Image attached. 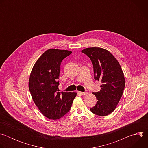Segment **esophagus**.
<instances>
[{
	"mask_svg": "<svg viewBox=\"0 0 148 148\" xmlns=\"http://www.w3.org/2000/svg\"><path fill=\"white\" fill-rule=\"evenodd\" d=\"M78 92L79 94L82 95H86V94H87V92H81V91H78Z\"/></svg>",
	"mask_w": 148,
	"mask_h": 148,
	"instance_id": "1",
	"label": "esophagus"
}]
</instances>
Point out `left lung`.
Instances as JSON below:
<instances>
[{
  "instance_id": "obj_1",
  "label": "left lung",
  "mask_w": 148,
  "mask_h": 148,
  "mask_svg": "<svg viewBox=\"0 0 148 148\" xmlns=\"http://www.w3.org/2000/svg\"><path fill=\"white\" fill-rule=\"evenodd\" d=\"M81 51L92 61L94 79L102 83L100 91L93 92L97 103L90 110L95 115L107 116L115 110L123 94L125 85L123 73L118 60L108 50L90 47Z\"/></svg>"
}]
</instances>
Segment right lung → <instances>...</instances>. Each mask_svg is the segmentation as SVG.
<instances>
[{
  "instance_id": "obj_1",
  "label": "right lung",
  "mask_w": 148,
  "mask_h": 148,
  "mask_svg": "<svg viewBox=\"0 0 148 148\" xmlns=\"http://www.w3.org/2000/svg\"><path fill=\"white\" fill-rule=\"evenodd\" d=\"M72 53L69 50L51 49L36 62L32 70L29 88L40 112L51 119H58L70 110L76 92H59L58 81L62 60Z\"/></svg>"
}]
</instances>
